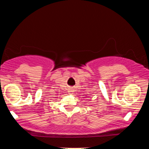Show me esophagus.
<instances>
[{
	"label": "esophagus",
	"instance_id": "esophagus-1",
	"mask_svg": "<svg viewBox=\"0 0 149 149\" xmlns=\"http://www.w3.org/2000/svg\"><path fill=\"white\" fill-rule=\"evenodd\" d=\"M74 89H69V94L70 95H72L73 94V93H74Z\"/></svg>",
	"mask_w": 149,
	"mask_h": 149
}]
</instances>
